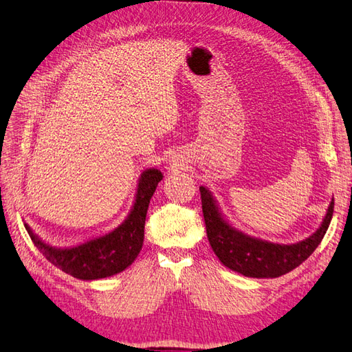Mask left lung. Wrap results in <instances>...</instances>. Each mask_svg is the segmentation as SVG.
I'll use <instances>...</instances> for the list:
<instances>
[{"label":"left lung","instance_id":"1","mask_svg":"<svg viewBox=\"0 0 352 352\" xmlns=\"http://www.w3.org/2000/svg\"><path fill=\"white\" fill-rule=\"evenodd\" d=\"M199 192H201L207 239L214 254L225 267L252 278L281 277L308 259L324 236L335 207L331 198L321 225L308 239L293 244H280L258 239L235 228L226 219L219 203L208 191V188L199 186Z\"/></svg>","mask_w":352,"mask_h":352}]
</instances>
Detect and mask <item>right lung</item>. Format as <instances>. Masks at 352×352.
<instances>
[{"label":"right lung","mask_w":352,"mask_h":352,"mask_svg":"<svg viewBox=\"0 0 352 352\" xmlns=\"http://www.w3.org/2000/svg\"><path fill=\"white\" fill-rule=\"evenodd\" d=\"M161 179L163 173L158 168L144 170L139 176L135 201L126 219L112 231L77 245H52L40 239L26 222L25 228L44 258L63 272L80 280L112 277L127 270L142 250L148 206Z\"/></svg>","instance_id":"add662e5"}]
</instances>
